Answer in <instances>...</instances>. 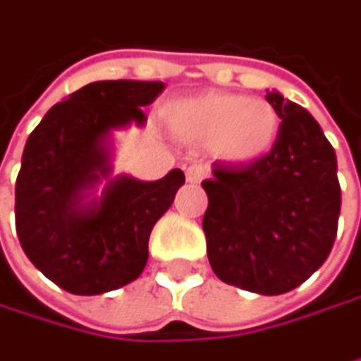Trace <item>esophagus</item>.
<instances>
[{
  "label": "esophagus",
  "mask_w": 361,
  "mask_h": 361,
  "mask_svg": "<svg viewBox=\"0 0 361 361\" xmlns=\"http://www.w3.org/2000/svg\"><path fill=\"white\" fill-rule=\"evenodd\" d=\"M187 183H191V185H197V183H202L204 178H206V174H208V170L202 166V164H193V166H189L187 168Z\"/></svg>",
  "instance_id": "34e87169"
}]
</instances>
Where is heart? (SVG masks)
Listing matches in <instances>:
<instances>
[{
    "label": "heart",
    "mask_w": 361,
    "mask_h": 361,
    "mask_svg": "<svg viewBox=\"0 0 361 361\" xmlns=\"http://www.w3.org/2000/svg\"><path fill=\"white\" fill-rule=\"evenodd\" d=\"M168 134L189 147L208 149L214 159L250 166L267 157L279 136V115L263 98L235 92H206L161 109Z\"/></svg>",
    "instance_id": "b5f03b06"
}]
</instances>
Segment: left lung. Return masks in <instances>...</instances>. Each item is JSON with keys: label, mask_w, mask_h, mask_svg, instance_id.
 Masks as SVG:
<instances>
[{"label": "left lung", "mask_w": 361, "mask_h": 361, "mask_svg": "<svg viewBox=\"0 0 361 361\" xmlns=\"http://www.w3.org/2000/svg\"><path fill=\"white\" fill-rule=\"evenodd\" d=\"M281 123L267 157L212 164L204 233L219 279L275 296L307 281L328 259L341 214L336 153L300 104L267 90Z\"/></svg>", "instance_id": "left-lung-1"}]
</instances>
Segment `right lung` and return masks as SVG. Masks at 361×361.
I'll list each match as a JSON object with an SVG mask.
<instances>
[{
    "label": "right lung",
    "mask_w": 361,
    "mask_h": 361,
    "mask_svg": "<svg viewBox=\"0 0 361 361\" xmlns=\"http://www.w3.org/2000/svg\"><path fill=\"white\" fill-rule=\"evenodd\" d=\"M161 82H92L56 102L27 138L16 178V233L29 261L71 294H102L134 281L149 235L185 185L113 174V132L142 128V106Z\"/></svg>",
    "instance_id": "1"
}]
</instances>
